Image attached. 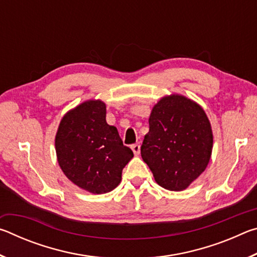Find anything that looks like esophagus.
I'll list each match as a JSON object with an SVG mask.
<instances>
[{"instance_id":"obj_1","label":"esophagus","mask_w":257,"mask_h":257,"mask_svg":"<svg viewBox=\"0 0 257 257\" xmlns=\"http://www.w3.org/2000/svg\"><path fill=\"white\" fill-rule=\"evenodd\" d=\"M132 150H133L135 155H139V153H141V145H139V143L132 145Z\"/></svg>"}]
</instances>
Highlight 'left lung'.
I'll return each instance as SVG.
<instances>
[{
  "instance_id": "1",
  "label": "left lung",
  "mask_w": 257,
  "mask_h": 257,
  "mask_svg": "<svg viewBox=\"0 0 257 257\" xmlns=\"http://www.w3.org/2000/svg\"><path fill=\"white\" fill-rule=\"evenodd\" d=\"M149 123L141 149L143 160L161 187L186 189L211 159L213 133L205 111L193 99L172 94L153 106Z\"/></svg>"
}]
</instances>
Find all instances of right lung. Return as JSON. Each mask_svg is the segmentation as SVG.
<instances>
[{"label": "right lung", "instance_id": "right-lung-1", "mask_svg": "<svg viewBox=\"0 0 257 257\" xmlns=\"http://www.w3.org/2000/svg\"><path fill=\"white\" fill-rule=\"evenodd\" d=\"M58 162L69 180L92 194H105L120 184L134 158L114 125L106 123V105L88 99L68 111L55 135Z\"/></svg>", "mask_w": 257, "mask_h": 257}]
</instances>
